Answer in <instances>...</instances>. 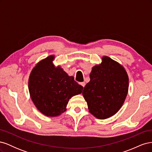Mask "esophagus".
<instances>
[{"instance_id": "34e87169", "label": "esophagus", "mask_w": 152, "mask_h": 152, "mask_svg": "<svg viewBox=\"0 0 152 152\" xmlns=\"http://www.w3.org/2000/svg\"><path fill=\"white\" fill-rule=\"evenodd\" d=\"M80 85H81L82 87H85V85H86L85 82H80Z\"/></svg>"}]
</instances>
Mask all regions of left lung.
I'll use <instances>...</instances> for the list:
<instances>
[{"label":"left lung","instance_id":"1","mask_svg":"<svg viewBox=\"0 0 152 152\" xmlns=\"http://www.w3.org/2000/svg\"><path fill=\"white\" fill-rule=\"evenodd\" d=\"M82 94L89 112L99 119L113 116L122 107L128 93L129 77L124 68L108 56L94 66Z\"/></svg>","mask_w":152,"mask_h":152}]
</instances>
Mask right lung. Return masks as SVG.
<instances>
[{"label": "right lung", "instance_id": "add662e5", "mask_svg": "<svg viewBox=\"0 0 152 152\" xmlns=\"http://www.w3.org/2000/svg\"><path fill=\"white\" fill-rule=\"evenodd\" d=\"M51 55L39 61L32 69L28 80L30 97L39 111L48 117L65 112L68 101L82 93L83 87L53 63Z\"/></svg>", "mask_w": 152, "mask_h": 152}]
</instances>
